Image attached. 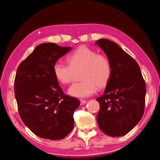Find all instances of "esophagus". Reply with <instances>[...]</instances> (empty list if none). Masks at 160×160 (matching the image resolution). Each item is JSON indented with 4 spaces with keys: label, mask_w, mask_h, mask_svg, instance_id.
Listing matches in <instances>:
<instances>
[{
    "label": "esophagus",
    "mask_w": 160,
    "mask_h": 160,
    "mask_svg": "<svg viewBox=\"0 0 160 160\" xmlns=\"http://www.w3.org/2000/svg\"><path fill=\"white\" fill-rule=\"evenodd\" d=\"M86 103H87L86 100H82V99L80 100V105H84V104H85Z\"/></svg>",
    "instance_id": "1"
}]
</instances>
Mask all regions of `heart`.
I'll use <instances>...</instances> for the list:
<instances>
[{
	"label": "heart",
	"instance_id": "obj_1",
	"mask_svg": "<svg viewBox=\"0 0 160 160\" xmlns=\"http://www.w3.org/2000/svg\"><path fill=\"white\" fill-rule=\"evenodd\" d=\"M68 64L56 61L53 66V74L61 83L67 85L72 82L75 72L80 71L81 82H75L68 91L70 95L85 98L94 93L97 85H107L112 75V64L107 56L97 53L87 47H80L66 58Z\"/></svg>",
	"mask_w": 160,
	"mask_h": 160
}]
</instances>
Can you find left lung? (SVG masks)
<instances>
[{
    "mask_svg": "<svg viewBox=\"0 0 160 160\" xmlns=\"http://www.w3.org/2000/svg\"><path fill=\"white\" fill-rule=\"evenodd\" d=\"M112 64V75L104 94L97 98L100 109L97 116L101 131L120 137L131 131L145 111L146 86L136 61L118 44L109 39L96 42Z\"/></svg>",
    "mask_w": 160,
    "mask_h": 160,
    "instance_id": "left-lung-1",
    "label": "left lung"
}]
</instances>
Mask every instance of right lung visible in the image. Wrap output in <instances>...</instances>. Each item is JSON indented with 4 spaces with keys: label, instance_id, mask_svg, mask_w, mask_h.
Segmentation results:
<instances>
[{
    "label": "right lung",
    "instance_id": "obj_1",
    "mask_svg": "<svg viewBox=\"0 0 160 160\" xmlns=\"http://www.w3.org/2000/svg\"><path fill=\"white\" fill-rule=\"evenodd\" d=\"M71 48L41 44L17 69L14 90L19 114L42 138L63 139L73 128V113L80 102L64 94L53 71V64Z\"/></svg>",
    "mask_w": 160,
    "mask_h": 160
}]
</instances>
